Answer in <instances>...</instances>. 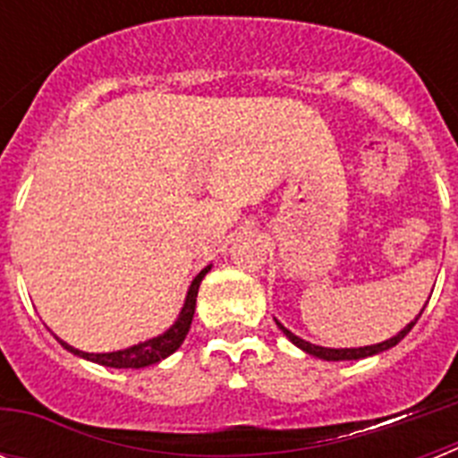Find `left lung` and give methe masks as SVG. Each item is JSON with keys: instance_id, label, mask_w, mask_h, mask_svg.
<instances>
[{"instance_id": "left-lung-1", "label": "left lung", "mask_w": 458, "mask_h": 458, "mask_svg": "<svg viewBox=\"0 0 458 458\" xmlns=\"http://www.w3.org/2000/svg\"><path fill=\"white\" fill-rule=\"evenodd\" d=\"M422 311H424V307H422ZM422 311H420L418 317H415V321L408 323V326L403 327L402 333H396L392 339H386V342H380V344H371V346H360V349H326V346H317V344H310V342H305V339L295 337V335L291 333V330H286V327L282 326V323H279V321H275V323H277L279 330H282V333H284L286 337H289V342H293L295 346L305 351V353L314 355V358L327 360V362H339V360L369 358V355L383 353V351H387V349H392V346H396V344L402 342V339L406 337L408 333H411V327L415 326V323H418V318L422 317Z\"/></svg>"}]
</instances>
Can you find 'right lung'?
Wrapping results in <instances>:
<instances>
[{"label": "right lung", "instance_id": "add662e5", "mask_svg": "<svg viewBox=\"0 0 458 458\" xmlns=\"http://www.w3.org/2000/svg\"><path fill=\"white\" fill-rule=\"evenodd\" d=\"M208 270L210 266H206V268L192 279L188 295H185L183 307H181L179 318L174 321V326L169 327V330H165V333L157 335V337L147 339V342H141V344H135V346H131V349L112 351V353H87V351L72 349L71 344H66L59 337H56V342L62 344L66 351H71L72 355H80V358L91 360V362H98V365L103 367H114V369H141V367L156 365V362H160V360H165L167 355H172L174 351L179 349L181 344H183L185 335H188L190 330V323H192V317H194V305H197V293H199L201 279L206 277Z\"/></svg>", "mask_w": 458, "mask_h": 458}]
</instances>
